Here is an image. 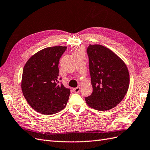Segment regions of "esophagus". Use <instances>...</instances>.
Segmentation results:
<instances>
[{
  "label": "esophagus",
  "instance_id": "obj_1",
  "mask_svg": "<svg viewBox=\"0 0 150 150\" xmlns=\"http://www.w3.org/2000/svg\"><path fill=\"white\" fill-rule=\"evenodd\" d=\"M80 91V88L79 87H77V88H75L74 89V92L75 93H78Z\"/></svg>",
  "mask_w": 150,
  "mask_h": 150
}]
</instances>
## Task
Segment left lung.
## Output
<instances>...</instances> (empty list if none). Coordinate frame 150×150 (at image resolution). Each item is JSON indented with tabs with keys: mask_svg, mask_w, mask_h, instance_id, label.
I'll use <instances>...</instances> for the list:
<instances>
[{
	"mask_svg": "<svg viewBox=\"0 0 150 150\" xmlns=\"http://www.w3.org/2000/svg\"><path fill=\"white\" fill-rule=\"evenodd\" d=\"M93 92L86 97L93 109L105 111L119 104L129 87L130 76L125 62L109 48L100 45L87 48Z\"/></svg>",
	"mask_w": 150,
	"mask_h": 150,
	"instance_id": "8db88e82",
	"label": "left lung"
}]
</instances>
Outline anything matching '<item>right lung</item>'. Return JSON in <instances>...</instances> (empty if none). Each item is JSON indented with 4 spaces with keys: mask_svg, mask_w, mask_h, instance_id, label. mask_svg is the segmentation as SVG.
Instances as JSON below:
<instances>
[{
    "mask_svg": "<svg viewBox=\"0 0 150 150\" xmlns=\"http://www.w3.org/2000/svg\"><path fill=\"white\" fill-rule=\"evenodd\" d=\"M67 47H48L27 61L23 69L22 90L27 102L45 115L60 112L68 102L70 89L59 81V59Z\"/></svg>",
    "mask_w": 150,
    "mask_h": 150,
    "instance_id": "obj_1",
    "label": "right lung"
}]
</instances>
